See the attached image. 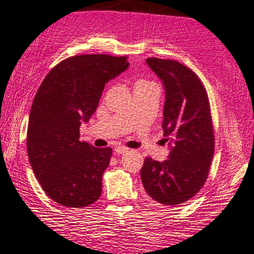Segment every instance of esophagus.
<instances>
[{"mask_svg":"<svg viewBox=\"0 0 254 254\" xmlns=\"http://www.w3.org/2000/svg\"><path fill=\"white\" fill-rule=\"evenodd\" d=\"M127 151H129V149L124 146H117L116 149H115V152H116L117 155H124V153H127Z\"/></svg>","mask_w":254,"mask_h":254,"instance_id":"34e87169","label":"esophagus"}]
</instances>
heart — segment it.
<instances>
[{
    "label": "heart",
    "mask_w": 254,
    "mask_h": 254,
    "mask_svg": "<svg viewBox=\"0 0 254 254\" xmlns=\"http://www.w3.org/2000/svg\"><path fill=\"white\" fill-rule=\"evenodd\" d=\"M145 84H152V83H150V82H147V81H143V79H140V81H138V82L136 83V85H134V86L145 85Z\"/></svg>",
    "instance_id": "heart-1"
}]
</instances>
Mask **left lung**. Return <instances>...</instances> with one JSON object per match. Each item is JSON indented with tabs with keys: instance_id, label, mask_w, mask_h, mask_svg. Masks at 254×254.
<instances>
[{
	"instance_id": "1",
	"label": "left lung",
	"mask_w": 254,
	"mask_h": 254,
	"mask_svg": "<svg viewBox=\"0 0 254 254\" xmlns=\"http://www.w3.org/2000/svg\"><path fill=\"white\" fill-rule=\"evenodd\" d=\"M165 90L162 127L168 159L144 160L140 178L147 198L165 206L183 204L203 188L214 152L210 103L198 76L172 60L146 59Z\"/></svg>"
}]
</instances>
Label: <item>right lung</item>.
Masks as SVG:
<instances>
[{
	"instance_id": "add662e5",
	"label": "right lung",
	"mask_w": 254,
	"mask_h": 254,
	"mask_svg": "<svg viewBox=\"0 0 254 254\" xmlns=\"http://www.w3.org/2000/svg\"><path fill=\"white\" fill-rule=\"evenodd\" d=\"M129 65L127 56L69 57L37 90L29 115V162L44 192L63 206H88L102 193L112 149L81 142L79 127L95 114L105 84Z\"/></svg>"
}]
</instances>
